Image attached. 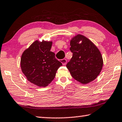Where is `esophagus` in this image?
Returning a JSON list of instances; mask_svg holds the SVG:
<instances>
[{"instance_id": "1", "label": "esophagus", "mask_w": 122, "mask_h": 122, "mask_svg": "<svg viewBox=\"0 0 122 122\" xmlns=\"http://www.w3.org/2000/svg\"><path fill=\"white\" fill-rule=\"evenodd\" d=\"M61 62L62 63L63 65H65V64L66 63V59H63L61 60Z\"/></svg>"}]
</instances>
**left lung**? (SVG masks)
I'll use <instances>...</instances> for the list:
<instances>
[{"label": "left lung", "instance_id": "1", "mask_svg": "<svg viewBox=\"0 0 122 122\" xmlns=\"http://www.w3.org/2000/svg\"><path fill=\"white\" fill-rule=\"evenodd\" d=\"M81 40L82 42L79 43ZM72 57L66 66L72 77L78 81L86 84L99 75L103 65L101 52L90 41L78 35L70 42Z\"/></svg>", "mask_w": 122, "mask_h": 122}]
</instances>
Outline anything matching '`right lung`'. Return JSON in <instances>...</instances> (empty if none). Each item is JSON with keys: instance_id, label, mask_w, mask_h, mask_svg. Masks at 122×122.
Here are the masks:
<instances>
[{"instance_id": "1", "label": "right lung", "mask_w": 122, "mask_h": 122, "mask_svg": "<svg viewBox=\"0 0 122 122\" xmlns=\"http://www.w3.org/2000/svg\"><path fill=\"white\" fill-rule=\"evenodd\" d=\"M51 42L36 41L23 52L21 57V71L31 83L39 87H46L56 76L62 63L50 51Z\"/></svg>"}]
</instances>
